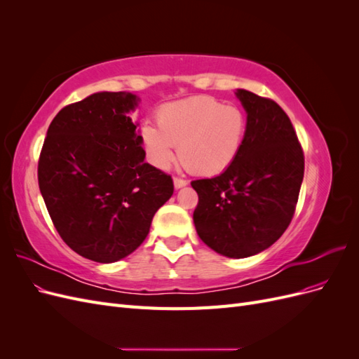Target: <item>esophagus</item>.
<instances>
[{"instance_id": "34e87169", "label": "esophagus", "mask_w": 359, "mask_h": 359, "mask_svg": "<svg viewBox=\"0 0 359 359\" xmlns=\"http://www.w3.org/2000/svg\"><path fill=\"white\" fill-rule=\"evenodd\" d=\"M173 186H175V189H181L184 186H187V180L175 177V178H173Z\"/></svg>"}]
</instances>
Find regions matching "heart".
Wrapping results in <instances>:
<instances>
[{"label":"heart","mask_w":359,"mask_h":359,"mask_svg":"<svg viewBox=\"0 0 359 359\" xmlns=\"http://www.w3.org/2000/svg\"><path fill=\"white\" fill-rule=\"evenodd\" d=\"M157 124L140 127L148 160L158 169H168L178 147L182 166L201 177L219 175L229 168L241 153L247 135L244 111L210 95L161 106Z\"/></svg>","instance_id":"1"}]
</instances>
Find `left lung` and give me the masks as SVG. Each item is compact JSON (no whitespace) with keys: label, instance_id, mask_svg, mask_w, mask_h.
Wrapping results in <instances>:
<instances>
[{"label":"left lung","instance_id":"left-lung-1","mask_svg":"<svg viewBox=\"0 0 359 359\" xmlns=\"http://www.w3.org/2000/svg\"><path fill=\"white\" fill-rule=\"evenodd\" d=\"M247 112L241 153L219 177L191 181L199 202L193 222L201 240L227 257L264 252L295 214L304 153L289 116L266 97L238 90Z\"/></svg>","mask_w":359,"mask_h":359}]
</instances>
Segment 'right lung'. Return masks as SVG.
<instances>
[{
    "instance_id": "obj_1",
    "label": "right lung",
    "mask_w": 359,
    "mask_h": 359,
    "mask_svg": "<svg viewBox=\"0 0 359 359\" xmlns=\"http://www.w3.org/2000/svg\"><path fill=\"white\" fill-rule=\"evenodd\" d=\"M130 93H95L52 119L39 158V187L57 232L73 252L100 264L133 253L160 206L170 175L145 163Z\"/></svg>"
}]
</instances>
